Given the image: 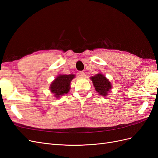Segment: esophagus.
Here are the masks:
<instances>
[{
    "instance_id": "1",
    "label": "esophagus",
    "mask_w": 158,
    "mask_h": 158,
    "mask_svg": "<svg viewBox=\"0 0 158 158\" xmlns=\"http://www.w3.org/2000/svg\"><path fill=\"white\" fill-rule=\"evenodd\" d=\"M79 76H80V77H82V78H84V76H85V73H84L83 71H80V73H79Z\"/></svg>"
}]
</instances>
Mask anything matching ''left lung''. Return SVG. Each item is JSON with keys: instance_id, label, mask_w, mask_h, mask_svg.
I'll return each mask as SVG.
<instances>
[{"instance_id": "left-lung-1", "label": "left lung", "mask_w": 158, "mask_h": 158, "mask_svg": "<svg viewBox=\"0 0 158 158\" xmlns=\"http://www.w3.org/2000/svg\"><path fill=\"white\" fill-rule=\"evenodd\" d=\"M92 80L95 90L100 95L106 96L108 92L111 89V84L103 74L99 73L90 78Z\"/></svg>"}]
</instances>
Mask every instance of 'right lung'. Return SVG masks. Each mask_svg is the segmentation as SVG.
Listing matches in <instances>:
<instances>
[{
    "label": "right lung",
    "mask_w": 158,
    "mask_h": 158,
    "mask_svg": "<svg viewBox=\"0 0 158 158\" xmlns=\"http://www.w3.org/2000/svg\"><path fill=\"white\" fill-rule=\"evenodd\" d=\"M75 77L74 74H60L52 81L50 85V90L56 98L67 94L70 90V84L72 80Z\"/></svg>",
    "instance_id": "right-lung-1"
}]
</instances>
